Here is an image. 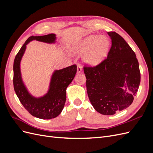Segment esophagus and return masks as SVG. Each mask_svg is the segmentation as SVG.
Masks as SVG:
<instances>
[{
	"instance_id": "34e87169",
	"label": "esophagus",
	"mask_w": 153,
	"mask_h": 153,
	"mask_svg": "<svg viewBox=\"0 0 153 153\" xmlns=\"http://www.w3.org/2000/svg\"><path fill=\"white\" fill-rule=\"evenodd\" d=\"M82 72V67L80 64H78L77 65V73H80Z\"/></svg>"
}]
</instances>
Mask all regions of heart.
Wrapping results in <instances>:
<instances>
[{"label":"heart","mask_w":153,"mask_h":153,"mask_svg":"<svg viewBox=\"0 0 153 153\" xmlns=\"http://www.w3.org/2000/svg\"><path fill=\"white\" fill-rule=\"evenodd\" d=\"M109 47L110 41L106 37L91 35L78 45L76 52L78 53H85L84 61L89 65L95 66L103 61Z\"/></svg>","instance_id":"1"}]
</instances>
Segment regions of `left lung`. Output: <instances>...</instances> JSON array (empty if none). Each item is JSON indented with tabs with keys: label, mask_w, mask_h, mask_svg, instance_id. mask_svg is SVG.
<instances>
[{
	"label": "left lung",
	"mask_w": 153,
	"mask_h": 153,
	"mask_svg": "<svg viewBox=\"0 0 153 153\" xmlns=\"http://www.w3.org/2000/svg\"><path fill=\"white\" fill-rule=\"evenodd\" d=\"M112 46L98 65H85L88 97L103 115H114L133 103L140 82L139 64L135 53L119 34L108 32Z\"/></svg>",
	"instance_id": "8db88e82"
}]
</instances>
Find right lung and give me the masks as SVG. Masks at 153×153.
I'll return each instance as SVG.
<instances>
[{
	"mask_svg": "<svg viewBox=\"0 0 153 153\" xmlns=\"http://www.w3.org/2000/svg\"><path fill=\"white\" fill-rule=\"evenodd\" d=\"M33 39L52 43L55 42V35L50 34L41 36H32L26 40L14 61V89L22 105L32 115L42 119H50L57 117L62 112L66 100V88L75 76L76 65L73 64L55 71L52 76L48 93L39 98L32 97L22 82L20 63L25 50L26 45Z\"/></svg>",
	"mask_w": 153,
	"mask_h": 153,
	"instance_id": "1",
	"label": "right lung"
}]
</instances>
